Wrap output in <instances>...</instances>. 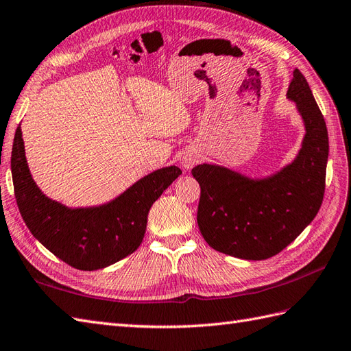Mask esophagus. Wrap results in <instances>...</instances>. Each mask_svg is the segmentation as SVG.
Segmentation results:
<instances>
[{"mask_svg":"<svg viewBox=\"0 0 351 351\" xmlns=\"http://www.w3.org/2000/svg\"><path fill=\"white\" fill-rule=\"evenodd\" d=\"M197 161H199L197 156H195V154H193V152H186L181 160L182 167H185V169H191Z\"/></svg>","mask_w":351,"mask_h":351,"instance_id":"1","label":"esophagus"}]
</instances>
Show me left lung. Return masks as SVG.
<instances>
[{
  "instance_id": "1",
  "label": "left lung",
  "mask_w": 351,
  "mask_h": 351,
  "mask_svg": "<svg viewBox=\"0 0 351 351\" xmlns=\"http://www.w3.org/2000/svg\"><path fill=\"white\" fill-rule=\"evenodd\" d=\"M287 97L304 119L298 157L278 173L251 179L233 170L199 165L197 224L209 247L238 258L265 260L295 241L319 213L324 195L329 137L305 76L293 71Z\"/></svg>"
}]
</instances>
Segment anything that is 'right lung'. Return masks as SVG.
Instances as JSON below:
<instances>
[{
	"instance_id": "obj_1",
	"label": "right lung",
	"mask_w": 351,
	"mask_h": 351,
	"mask_svg": "<svg viewBox=\"0 0 351 351\" xmlns=\"http://www.w3.org/2000/svg\"><path fill=\"white\" fill-rule=\"evenodd\" d=\"M181 173L176 166L162 167L106 205L71 209L46 197L32 181L21 127L12 148L14 197L23 221L42 245L79 271L103 269L134 252L152 203Z\"/></svg>"
}]
</instances>
